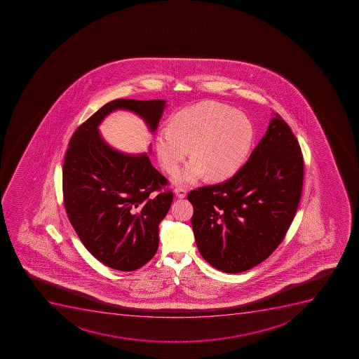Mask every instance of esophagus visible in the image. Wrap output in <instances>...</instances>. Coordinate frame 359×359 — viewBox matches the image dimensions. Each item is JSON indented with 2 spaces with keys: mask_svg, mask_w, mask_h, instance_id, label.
<instances>
[{
  "mask_svg": "<svg viewBox=\"0 0 359 359\" xmlns=\"http://www.w3.org/2000/svg\"><path fill=\"white\" fill-rule=\"evenodd\" d=\"M187 189H184V187H177V189H175V194H176V196L180 198V199L185 198V196H187Z\"/></svg>",
  "mask_w": 359,
  "mask_h": 359,
  "instance_id": "esophagus-1",
  "label": "esophagus"
}]
</instances>
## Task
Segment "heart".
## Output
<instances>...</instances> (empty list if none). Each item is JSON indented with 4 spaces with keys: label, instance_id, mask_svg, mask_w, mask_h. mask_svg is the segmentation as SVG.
<instances>
[{
    "label": "heart",
    "instance_id": "obj_1",
    "mask_svg": "<svg viewBox=\"0 0 359 359\" xmlns=\"http://www.w3.org/2000/svg\"><path fill=\"white\" fill-rule=\"evenodd\" d=\"M254 127L232 107L203 102L176 113L168 128L156 135V152L165 172L177 170L192 149L194 159L175 176L178 184L190 183L207 172L210 180H225L246 163Z\"/></svg>",
    "mask_w": 359,
    "mask_h": 359
}]
</instances>
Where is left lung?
<instances>
[{
	"mask_svg": "<svg viewBox=\"0 0 359 359\" xmlns=\"http://www.w3.org/2000/svg\"><path fill=\"white\" fill-rule=\"evenodd\" d=\"M304 163L293 131L278 113L239 172L191 191L196 247L219 271L239 273L275 252L302 194Z\"/></svg>",
	"mask_w": 359,
	"mask_h": 359,
	"instance_id": "8db88e82",
	"label": "left lung"
}]
</instances>
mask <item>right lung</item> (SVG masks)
Listing matches in <instances>:
<instances>
[{
	"instance_id": "1",
	"label": "right lung",
	"mask_w": 359,
	"mask_h": 359,
	"mask_svg": "<svg viewBox=\"0 0 359 359\" xmlns=\"http://www.w3.org/2000/svg\"><path fill=\"white\" fill-rule=\"evenodd\" d=\"M165 100H116L84 121L69 140L62 167L64 206L84 247L100 262L120 271L147 264L159 246V223L172 203L167 178L147 153L118 152L98 125L116 109H128L158 128Z\"/></svg>"
}]
</instances>
